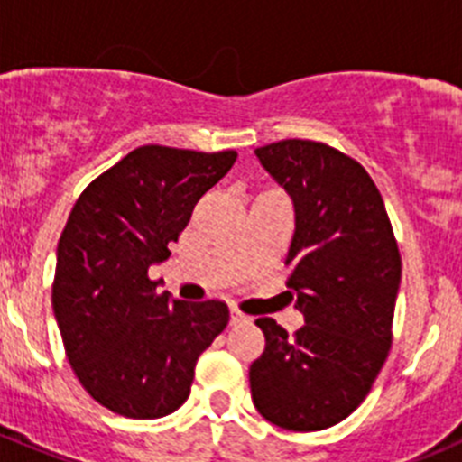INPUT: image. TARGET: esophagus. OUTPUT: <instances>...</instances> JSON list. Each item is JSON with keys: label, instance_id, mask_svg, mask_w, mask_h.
Segmentation results:
<instances>
[{"label": "esophagus", "instance_id": "34e87169", "mask_svg": "<svg viewBox=\"0 0 462 462\" xmlns=\"http://www.w3.org/2000/svg\"><path fill=\"white\" fill-rule=\"evenodd\" d=\"M244 323H251V317H245L239 310H230V326H244Z\"/></svg>", "mask_w": 462, "mask_h": 462}]
</instances>
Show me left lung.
<instances>
[{"instance_id": "1", "label": "left lung", "mask_w": 462, "mask_h": 462, "mask_svg": "<svg viewBox=\"0 0 462 462\" xmlns=\"http://www.w3.org/2000/svg\"><path fill=\"white\" fill-rule=\"evenodd\" d=\"M294 202L287 287L305 326L257 319L264 353L251 365L257 412L287 430L346 420L372 390L392 344L401 255L369 172L339 150L287 139L255 150Z\"/></svg>"}]
</instances>
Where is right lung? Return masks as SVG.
Returning a JSON list of instances; mask_svg holds the SVG:
<instances>
[{"label":"right lung","mask_w":462,"mask_h":462,"mask_svg":"<svg viewBox=\"0 0 462 462\" xmlns=\"http://www.w3.org/2000/svg\"><path fill=\"white\" fill-rule=\"evenodd\" d=\"M235 150L141 145L86 187L56 248L51 308L66 356L97 403L132 420L178 411L196 362L230 321L221 300L171 299L148 278Z\"/></svg>","instance_id":"add662e5"}]
</instances>
